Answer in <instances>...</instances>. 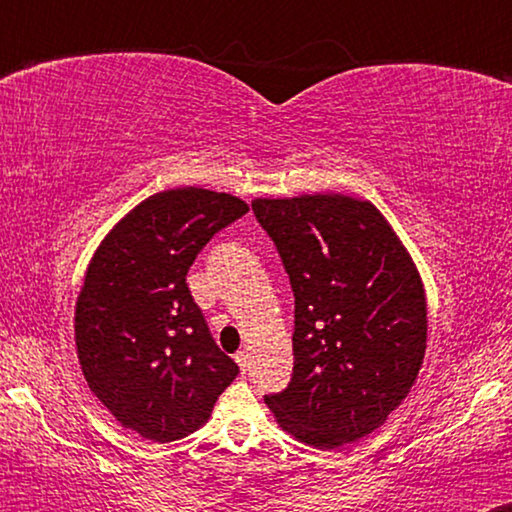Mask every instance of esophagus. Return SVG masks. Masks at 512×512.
I'll list each match as a JSON object with an SVG mask.
<instances>
[{
  "instance_id": "34e87169",
  "label": "esophagus",
  "mask_w": 512,
  "mask_h": 512,
  "mask_svg": "<svg viewBox=\"0 0 512 512\" xmlns=\"http://www.w3.org/2000/svg\"><path fill=\"white\" fill-rule=\"evenodd\" d=\"M237 364H239V369H242V374H246V371H249V366H251V362H249V352H237Z\"/></svg>"
}]
</instances>
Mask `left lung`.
<instances>
[{"label":"left lung","mask_w":512,"mask_h":512,"mask_svg":"<svg viewBox=\"0 0 512 512\" xmlns=\"http://www.w3.org/2000/svg\"><path fill=\"white\" fill-rule=\"evenodd\" d=\"M294 292V369L266 405L314 448L359 441L417 381L426 297L410 254L369 201L316 194L256 198Z\"/></svg>","instance_id":"1"}]
</instances>
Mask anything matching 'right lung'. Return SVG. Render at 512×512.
I'll return each instance as SVG.
<instances>
[{"label":"right lung","mask_w":512,"mask_h":512,"mask_svg":"<svg viewBox=\"0 0 512 512\" xmlns=\"http://www.w3.org/2000/svg\"><path fill=\"white\" fill-rule=\"evenodd\" d=\"M249 213L218 191H160L102 239L76 302V350L117 422L167 443L208 422L239 366L215 345L186 273L222 227Z\"/></svg>","instance_id":"obj_1"}]
</instances>
